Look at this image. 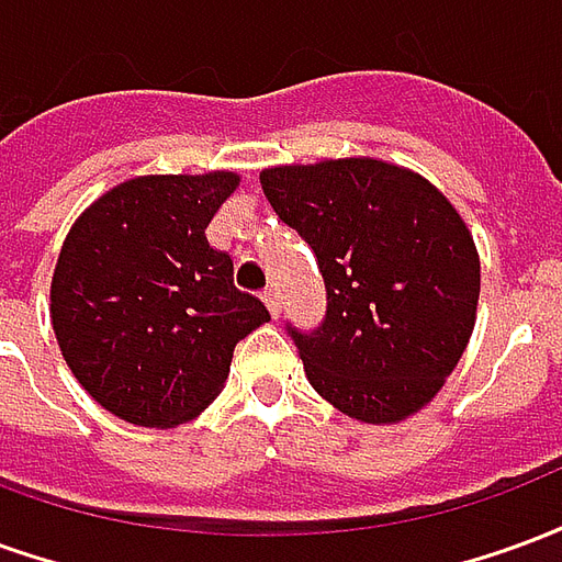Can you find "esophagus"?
Here are the masks:
<instances>
[{
    "mask_svg": "<svg viewBox=\"0 0 562 562\" xmlns=\"http://www.w3.org/2000/svg\"><path fill=\"white\" fill-rule=\"evenodd\" d=\"M261 301H265V306L270 310V316H273V318L280 316V294L273 292V289H268V292L261 294Z\"/></svg>",
    "mask_w": 562,
    "mask_h": 562,
    "instance_id": "obj_1",
    "label": "esophagus"
}]
</instances>
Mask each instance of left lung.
<instances>
[{"instance_id": "left-lung-1", "label": "left lung", "mask_w": 562, "mask_h": 562, "mask_svg": "<svg viewBox=\"0 0 562 562\" xmlns=\"http://www.w3.org/2000/svg\"><path fill=\"white\" fill-rule=\"evenodd\" d=\"M258 177L328 289L322 328H289L310 385L364 424L424 409L475 328L482 265L467 222L422 173L370 156Z\"/></svg>"}]
</instances>
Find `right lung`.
<instances>
[{
  "label": "right lung",
  "instance_id": "right-lung-1",
  "mask_svg": "<svg viewBox=\"0 0 562 562\" xmlns=\"http://www.w3.org/2000/svg\"><path fill=\"white\" fill-rule=\"evenodd\" d=\"M237 186L234 171L132 177L66 234L50 280L56 342L116 418L159 430L192 422L225 385L234 346L270 322L204 234Z\"/></svg>",
  "mask_w": 562,
  "mask_h": 562
}]
</instances>
